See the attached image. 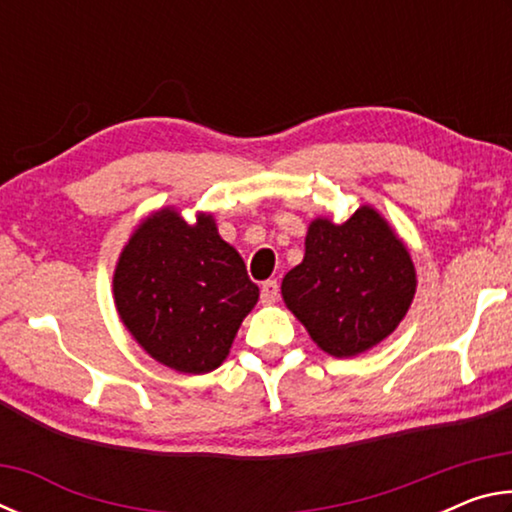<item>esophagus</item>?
<instances>
[{
  "mask_svg": "<svg viewBox=\"0 0 512 512\" xmlns=\"http://www.w3.org/2000/svg\"><path fill=\"white\" fill-rule=\"evenodd\" d=\"M277 298H280V284L275 280H266L262 284V302L264 305H273Z\"/></svg>",
  "mask_w": 512,
  "mask_h": 512,
  "instance_id": "esophagus-1",
  "label": "esophagus"
}]
</instances>
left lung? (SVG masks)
<instances>
[{
  "instance_id": "8db88e82",
  "label": "left lung",
  "mask_w": 512,
  "mask_h": 512,
  "mask_svg": "<svg viewBox=\"0 0 512 512\" xmlns=\"http://www.w3.org/2000/svg\"><path fill=\"white\" fill-rule=\"evenodd\" d=\"M404 241L375 207L348 221L314 219L305 257L282 280V298L320 350L357 357L395 332L415 296Z\"/></svg>"
}]
</instances>
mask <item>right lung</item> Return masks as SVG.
Returning a JSON list of instances; mask_svg holds the SVG:
<instances>
[{
	"instance_id": "obj_1",
	"label": "right lung",
	"mask_w": 512,
	"mask_h": 512,
	"mask_svg": "<svg viewBox=\"0 0 512 512\" xmlns=\"http://www.w3.org/2000/svg\"><path fill=\"white\" fill-rule=\"evenodd\" d=\"M112 293L133 339L162 366L187 375L221 366L259 298L214 216L187 223L173 207L137 225L119 255Z\"/></svg>"
}]
</instances>
